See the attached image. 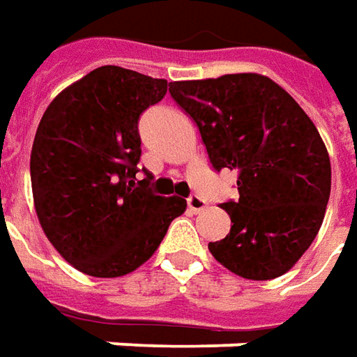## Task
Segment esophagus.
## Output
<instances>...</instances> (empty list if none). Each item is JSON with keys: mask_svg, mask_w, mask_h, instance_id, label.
I'll return each mask as SVG.
<instances>
[{"mask_svg": "<svg viewBox=\"0 0 357 357\" xmlns=\"http://www.w3.org/2000/svg\"><path fill=\"white\" fill-rule=\"evenodd\" d=\"M186 206L190 208L192 212H202V210L206 208V200H204V198H200V196L192 195L186 198Z\"/></svg>", "mask_w": 357, "mask_h": 357, "instance_id": "34e87169", "label": "esophagus"}]
</instances>
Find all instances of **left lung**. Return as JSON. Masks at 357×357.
<instances>
[{"label": "left lung", "mask_w": 357, "mask_h": 357, "mask_svg": "<svg viewBox=\"0 0 357 357\" xmlns=\"http://www.w3.org/2000/svg\"><path fill=\"white\" fill-rule=\"evenodd\" d=\"M192 117L214 171H238V200L222 208L231 228L208 250L231 273L267 281L310 248L330 198V157L291 96L261 74L171 82Z\"/></svg>", "instance_id": "obj_1"}]
</instances>
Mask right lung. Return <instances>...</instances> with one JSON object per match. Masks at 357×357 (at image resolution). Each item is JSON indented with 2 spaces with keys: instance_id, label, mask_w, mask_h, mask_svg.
Masks as SVG:
<instances>
[{
  "instance_id": "right-lung-1",
  "label": "right lung",
  "mask_w": 357,
  "mask_h": 357,
  "mask_svg": "<svg viewBox=\"0 0 357 357\" xmlns=\"http://www.w3.org/2000/svg\"><path fill=\"white\" fill-rule=\"evenodd\" d=\"M169 86L121 66H100L43 114L31 151L35 210L54 250L82 273H131L186 210L181 196L155 195L145 169V178H135L139 117Z\"/></svg>"
}]
</instances>
